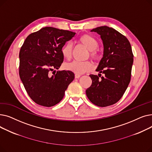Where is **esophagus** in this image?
Wrapping results in <instances>:
<instances>
[{
	"label": "esophagus",
	"mask_w": 152,
	"mask_h": 152,
	"mask_svg": "<svg viewBox=\"0 0 152 152\" xmlns=\"http://www.w3.org/2000/svg\"><path fill=\"white\" fill-rule=\"evenodd\" d=\"M80 77H81V75H77V74H76V75H75V78H76V79H78V78H79Z\"/></svg>",
	"instance_id": "1"
}]
</instances>
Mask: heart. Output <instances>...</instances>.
Returning a JSON list of instances; mask_svg holds the SVG:
<instances>
[{"instance_id":"1","label":"heart","mask_w":152,"mask_h":152,"mask_svg":"<svg viewBox=\"0 0 152 152\" xmlns=\"http://www.w3.org/2000/svg\"><path fill=\"white\" fill-rule=\"evenodd\" d=\"M78 41L90 50L91 56L93 58L97 60L99 58V53L97 50L99 42L94 37L85 34L78 39ZM72 48V44L70 42L65 44L61 47V53L64 58L66 59L71 58ZM65 68L77 75H81L91 70L93 68V64L90 61H73L65 64Z\"/></svg>"}]
</instances>
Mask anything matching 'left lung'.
Segmentation results:
<instances>
[{
  "label": "left lung",
  "mask_w": 152,
  "mask_h": 152,
  "mask_svg": "<svg viewBox=\"0 0 152 152\" xmlns=\"http://www.w3.org/2000/svg\"><path fill=\"white\" fill-rule=\"evenodd\" d=\"M91 31L100 36L103 54L96 69L99 76L89 75L92 83L86 93L94 105L108 107L120 100L128 86L134 55L128 39L115 29L103 26ZM100 73L105 76L99 78Z\"/></svg>",
  "instance_id": "left-lung-1"
}]
</instances>
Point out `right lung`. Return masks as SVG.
Wrapping results in <instances>:
<instances>
[{
	"label": "right lung",
	"mask_w": 152,
	"mask_h": 152,
	"mask_svg": "<svg viewBox=\"0 0 152 152\" xmlns=\"http://www.w3.org/2000/svg\"><path fill=\"white\" fill-rule=\"evenodd\" d=\"M76 33L45 27L29 34L20 51L19 75L30 98L37 104L50 107L58 103L75 79L71 71H57L64 57L61 47Z\"/></svg>",
	"instance_id": "right-lung-1"
}]
</instances>
